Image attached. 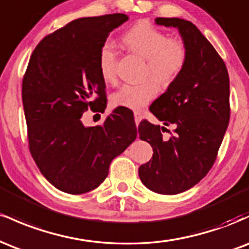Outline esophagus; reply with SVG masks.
Segmentation results:
<instances>
[{"label": "esophagus", "mask_w": 249, "mask_h": 249, "mask_svg": "<svg viewBox=\"0 0 249 249\" xmlns=\"http://www.w3.org/2000/svg\"><path fill=\"white\" fill-rule=\"evenodd\" d=\"M142 121V115L139 112H134V122H136V125L138 126L139 123Z\"/></svg>", "instance_id": "esophagus-1"}]
</instances>
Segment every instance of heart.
Segmentation results:
<instances>
[{
  "label": "heart",
  "mask_w": 249,
  "mask_h": 249,
  "mask_svg": "<svg viewBox=\"0 0 249 249\" xmlns=\"http://www.w3.org/2000/svg\"><path fill=\"white\" fill-rule=\"evenodd\" d=\"M123 43L131 53L146 59L145 77L150 76L162 87L172 83L184 69L187 58L185 45L170 39L167 34L147 22H141L123 36ZM98 68L103 81L113 83L117 76V51L112 43H105L99 50ZM158 93L154 83L146 81L139 84H125L111 96L113 107L141 111Z\"/></svg>",
  "instance_id": "heart-1"
}]
</instances>
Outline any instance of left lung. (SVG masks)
I'll list each match as a JSON object with an SVG mask.
<instances>
[{"label": "left lung", "instance_id": "8db88e82", "mask_svg": "<svg viewBox=\"0 0 249 249\" xmlns=\"http://www.w3.org/2000/svg\"><path fill=\"white\" fill-rule=\"evenodd\" d=\"M156 24L176 28L187 51L184 69L150 111L175 133L147 121L139 124L142 141L153 157L139 167L142 184L159 194L173 196L190 190L204 178L215 161L230 122V77L224 61L192 22L179 17H158Z\"/></svg>", "mask_w": 249, "mask_h": 249}]
</instances>
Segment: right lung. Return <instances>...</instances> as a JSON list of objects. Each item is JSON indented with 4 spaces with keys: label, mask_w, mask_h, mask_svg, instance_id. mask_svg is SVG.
I'll list each match as a JSON object with an SVG mask.
<instances>
[{
    "label": "right lung",
    "mask_w": 249,
    "mask_h": 249,
    "mask_svg": "<svg viewBox=\"0 0 249 249\" xmlns=\"http://www.w3.org/2000/svg\"><path fill=\"white\" fill-rule=\"evenodd\" d=\"M128 19L124 14L82 17L45 36L34 50L22 84L31 156L59 191L95 190L108 166L137 137L124 107H116L101 126H85L83 113L107 108L98 55L108 34Z\"/></svg>",
    "instance_id": "add662e5"
}]
</instances>
